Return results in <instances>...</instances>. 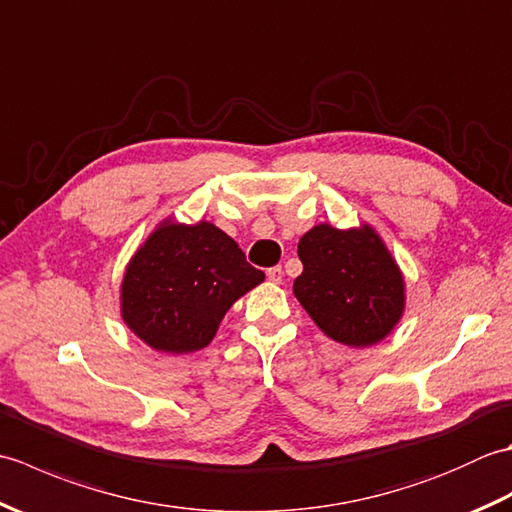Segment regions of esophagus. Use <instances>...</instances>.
<instances>
[{
    "instance_id": "esophagus-1",
    "label": "esophagus",
    "mask_w": 512,
    "mask_h": 512,
    "mask_svg": "<svg viewBox=\"0 0 512 512\" xmlns=\"http://www.w3.org/2000/svg\"><path fill=\"white\" fill-rule=\"evenodd\" d=\"M266 277H268V281H273V284H281V277H284V268H281V266L268 268Z\"/></svg>"
}]
</instances>
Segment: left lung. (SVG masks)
<instances>
[{
  "instance_id": "left-lung-1",
  "label": "left lung",
  "mask_w": 512,
  "mask_h": 512,
  "mask_svg": "<svg viewBox=\"0 0 512 512\" xmlns=\"http://www.w3.org/2000/svg\"><path fill=\"white\" fill-rule=\"evenodd\" d=\"M303 273L292 292L332 341L369 347L385 339L405 312V277L369 224H317L299 239Z\"/></svg>"
}]
</instances>
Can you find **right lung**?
<instances>
[{
	"mask_svg": "<svg viewBox=\"0 0 512 512\" xmlns=\"http://www.w3.org/2000/svg\"><path fill=\"white\" fill-rule=\"evenodd\" d=\"M264 279L222 228L167 217L129 259L121 317L151 350L191 354L213 341L233 303Z\"/></svg>",
	"mask_w": 512,
	"mask_h": 512,
	"instance_id": "obj_1",
	"label": "right lung"
}]
</instances>
